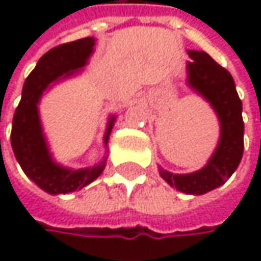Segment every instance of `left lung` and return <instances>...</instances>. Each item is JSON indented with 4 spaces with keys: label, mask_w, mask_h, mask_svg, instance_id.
Wrapping results in <instances>:
<instances>
[{
    "label": "left lung",
    "mask_w": 261,
    "mask_h": 261,
    "mask_svg": "<svg viewBox=\"0 0 261 261\" xmlns=\"http://www.w3.org/2000/svg\"><path fill=\"white\" fill-rule=\"evenodd\" d=\"M187 84L201 95L218 115L219 143L207 165L192 174H172L160 168V177L169 186L189 195L207 193L227 181L243 155L242 101L231 74L204 51H187Z\"/></svg>",
    "instance_id": "8db88e82"
}]
</instances>
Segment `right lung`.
<instances>
[{"instance_id":"obj_1","label":"right lung","mask_w":261,"mask_h":261,"mask_svg":"<svg viewBox=\"0 0 261 261\" xmlns=\"http://www.w3.org/2000/svg\"><path fill=\"white\" fill-rule=\"evenodd\" d=\"M93 45V37H84L59 45L43 54L27 77L21 102L13 116L10 140L15 157L27 177L51 195L69 193L83 189L96 180L106 168L107 157L95 166L84 169H69L56 163L48 149L37 109L40 96L48 89L49 83L59 80L62 75L66 79L79 72L92 56ZM113 125L115 116H110L104 136L106 145Z\"/></svg>"}]
</instances>
